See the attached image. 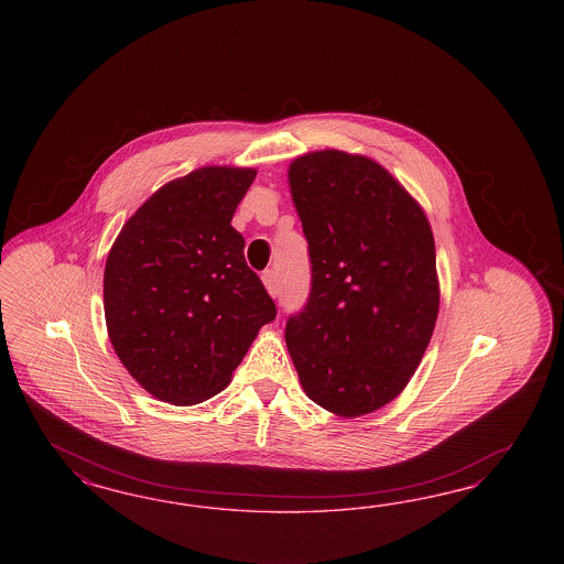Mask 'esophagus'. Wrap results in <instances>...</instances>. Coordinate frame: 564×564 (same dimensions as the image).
<instances>
[{
    "label": "esophagus",
    "mask_w": 564,
    "mask_h": 564,
    "mask_svg": "<svg viewBox=\"0 0 564 564\" xmlns=\"http://www.w3.org/2000/svg\"><path fill=\"white\" fill-rule=\"evenodd\" d=\"M262 283H264V288L269 290L271 295H276V273H274V269H267L262 273Z\"/></svg>",
    "instance_id": "obj_1"
}]
</instances>
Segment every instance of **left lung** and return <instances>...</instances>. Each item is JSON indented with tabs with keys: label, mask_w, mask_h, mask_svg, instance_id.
<instances>
[{
	"label": "left lung",
	"mask_w": 564,
	"mask_h": 564,
	"mask_svg": "<svg viewBox=\"0 0 564 564\" xmlns=\"http://www.w3.org/2000/svg\"><path fill=\"white\" fill-rule=\"evenodd\" d=\"M290 186L310 254L306 306L285 341L307 397L345 417L405 389L438 316L436 250L424 210L372 159H295Z\"/></svg>",
	"instance_id": "left-lung-1"
}]
</instances>
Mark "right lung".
<instances>
[{"label":"right lung","instance_id":"1","mask_svg":"<svg viewBox=\"0 0 564 564\" xmlns=\"http://www.w3.org/2000/svg\"><path fill=\"white\" fill-rule=\"evenodd\" d=\"M254 170L173 180L121 227L102 276L111 345L149 393L194 405L221 393L276 306L243 258L234 213Z\"/></svg>","mask_w":564,"mask_h":564}]
</instances>
